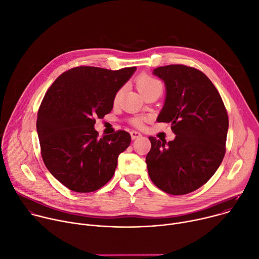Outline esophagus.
Masks as SVG:
<instances>
[{
	"instance_id": "esophagus-1",
	"label": "esophagus",
	"mask_w": 259,
	"mask_h": 259,
	"mask_svg": "<svg viewBox=\"0 0 259 259\" xmlns=\"http://www.w3.org/2000/svg\"><path fill=\"white\" fill-rule=\"evenodd\" d=\"M130 135H131V138H132V139H136V138L142 136V134H140V133L137 132V131H134V130L130 132Z\"/></svg>"
}]
</instances>
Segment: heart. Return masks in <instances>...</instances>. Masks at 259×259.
Returning <instances> with one entry per match:
<instances>
[{"label": "heart", "instance_id": "heart-1", "mask_svg": "<svg viewBox=\"0 0 259 259\" xmlns=\"http://www.w3.org/2000/svg\"><path fill=\"white\" fill-rule=\"evenodd\" d=\"M136 85H137L138 91H139L140 93H142L143 95H145L146 93L150 92L151 90H153V89H155V88H157V87H161L160 82H159L157 79H155L154 77H152V76H150V75H148V74H142V75H140V76L137 78ZM120 95H121V92H119V93L116 94L114 99H115V100L119 99ZM133 124H134L135 126H137V127H140V126L143 125V121H142V119H134V120H133Z\"/></svg>", "mask_w": 259, "mask_h": 259}]
</instances>
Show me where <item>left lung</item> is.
<instances>
[{
	"label": "left lung",
	"mask_w": 259,
	"mask_h": 259,
	"mask_svg": "<svg viewBox=\"0 0 259 259\" xmlns=\"http://www.w3.org/2000/svg\"><path fill=\"white\" fill-rule=\"evenodd\" d=\"M153 74L166 90L157 122L170 123L176 138L166 143L149 137V176L162 191L184 195L204 185L220 166L228 115L219 92L199 70L168 65L154 69Z\"/></svg>",
	"instance_id": "left-lung-1"
}]
</instances>
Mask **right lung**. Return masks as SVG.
<instances>
[{
  "label": "right lung",
  "mask_w": 259,
  "mask_h": 259,
  "mask_svg": "<svg viewBox=\"0 0 259 259\" xmlns=\"http://www.w3.org/2000/svg\"><path fill=\"white\" fill-rule=\"evenodd\" d=\"M135 71L80 66L60 75L46 92L37 117L41 155L68 189L93 192L112 178L131 136L120 130L98 138L94 125L111 111L116 93Z\"/></svg>",
  "instance_id": "right-lung-1"
}]
</instances>
